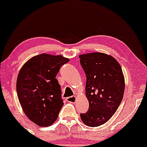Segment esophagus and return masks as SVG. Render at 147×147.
Listing matches in <instances>:
<instances>
[{
	"mask_svg": "<svg viewBox=\"0 0 147 147\" xmlns=\"http://www.w3.org/2000/svg\"><path fill=\"white\" fill-rule=\"evenodd\" d=\"M66 100H67V102H71V103H74L76 101V98L75 96H71L66 98Z\"/></svg>",
	"mask_w": 147,
	"mask_h": 147,
	"instance_id": "esophagus-1",
	"label": "esophagus"
}]
</instances>
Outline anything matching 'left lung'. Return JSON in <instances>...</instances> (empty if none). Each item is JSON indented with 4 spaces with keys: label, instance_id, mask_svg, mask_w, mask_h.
Wrapping results in <instances>:
<instances>
[{
    "label": "left lung",
    "instance_id": "left-lung-1",
    "mask_svg": "<svg viewBox=\"0 0 147 147\" xmlns=\"http://www.w3.org/2000/svg\"><path fill=\"white\" fill-rule=\"evenodd\" d=\"M80 63L86 76L88 110L81 113L83 122L98 127L107 122L120 105L125 91L122 68L115 59L103 53L81 54Z\"/></svg>",
    "mask_w": 147,
    "mask_h": 147
}]
</instances>
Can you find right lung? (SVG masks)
I'll return each mask as SVG.
<instances>
[{"label": "right lung", "instance_id": "1", "mask_svg": "<svg viewBox=\"0 0 147 147\" xmlns=\"http://www.w3.org/2000/svg\"><path fill=\"white\" fill-rule=\"evenodd\" d=\"M69 61L61 55L42 54L27 61L18 74V100L27 117L38 126H50L58 117L63 102L56 76Z\"/></svg>", "mask_w": 147, "mask_h": 147}]
</instances>
